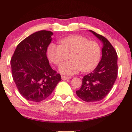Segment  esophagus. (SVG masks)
Instances as JSON below:
<instances>
[{
	"label": "esophagus",
	"mask_w": 132,
	"mask_h": 132,
	"mask_svg": "<svg viewBox=\"0 0 132 132\" xmlns=\"http://www.w3.org/2000/svg\"><path fill=\"white\" fill-rule=\"evenodd\" d=\"M62 80H68V79H69V77H66V76H62Z\"/></svg>",
	"instance_id": "obj_1"
}]
</instances>
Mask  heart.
<instances>
[{
	"mask_svg": "<svg viewBox=\"0 0 132 132\" xmlns=\"http://www.w3.org/2000/svg\"><path fill=\"white\" fill-rule=\"evenodd\" d=\"M47 55L49 59L55 64L68 59L59 66L62 74L71 76L83 71L94 69L100 62L101 56V48L97 42L89 41L80 35H75L62 38L59 45L51 43L48 46Z\"/></svg>",
	"mask_w": 132,
	"mask_h": 132,
	"instance_id": "obj_1",
	"label": "heart"
}]
</instances>
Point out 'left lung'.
Here are the masks:
<instances>
[{
  "label": "left lung",
  "mask_w": 132,
  "mask_h": 132,
  "mask_svg": "<svg viewBox=\"0 0 132 132\" xmlns=\"http://www.w3.org/2000/svg\"><path fill=\"white\" fill-rule=\"evenodd\" d=\"M89 31L102 42V58L93 72L82 78L81 88L76 93L84 101L96 102L105 97L115 83L118 76V56L106 38Z\"/></svg>",
  "instance_id": "8db88e82"
}]
</instances>
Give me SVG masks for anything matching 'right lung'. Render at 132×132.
<instances>
[{"label": "right lung", "mask_w": 132, "mask_h": 132, "mask_svg": "<svg viewBox=\"0 0 132 132\" xmlns=\"http://www.w3.org/2000/svg\"><path fill=\"white\" fill-rule=\"evenodd\" d=\"M52 35L46 30L33 33L18 45L11 59L13 80L19 93L28 101L45 100L62 80L46 56Z\"/></svg>", "instance_id": "1"}]
</instances>
